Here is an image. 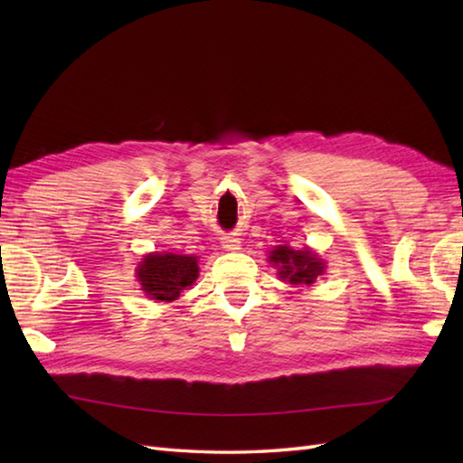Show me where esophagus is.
Here are the masks:
<instances>
[{
	"label": "esophagus",
	"instance_id": "1",
	"mask_svg": "<svg viewBox=\"0 0 463 463\" xmlns=\"http://www.w3.org/2000/svg\"><path fill=\"white\" fill-rule=\"evenodd\" d=\"M221 244H222V249H224V250H231V252H234V250H239V249H241V239L232 237V234H226V237H222V239H221Z\"/></svg>",
	"mask_w": 463,
	"mask_h": 463
}]
</instances>
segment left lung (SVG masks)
Listing matches in <instances>:
<instances>
[{
    "label": "left lung",
    "mask_w": 463,
    "mask_h": 463,
    "mask_svg": "<svg viewBox=\"0 0 463 463\" xmlns=\"http://www.w3.org/2000/svg\"><path fill=\"white\" fill-rule=\"evenodd\" d=\"M269 260L279 269V277L284 282L297 284V287H310L324 272V260L318 259V254H314L310 249L294 250L287 244L274 247L270 252Z\"/></svg>",
    "instance_id": "left-lung-1"
}]
</instances>
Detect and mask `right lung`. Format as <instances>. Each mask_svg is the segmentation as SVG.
<instances>
[{
    "label": "right lung",
    "mask_w": 463,
    "mask_h": 463,
    "mask_svg": "<svg viewBox=\"0 0 463 463\" xmlns=\"http://www.w3.org/2000/svg\"><path fill=\"white\" fill-rule=\"evenodd\" d=\"M199 259L193 254H173V252H153L146 254L137 267V280L141 282L151 300L173 302L181 297V292L191 287L199 279Z\"/></svg>",
    "instance_id": "1"
}]
</instances>
